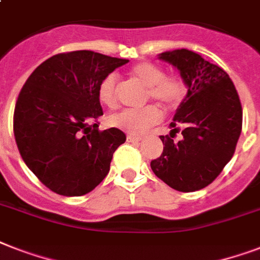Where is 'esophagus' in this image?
I'll list each match as a JSON object with an SVG mask.
<instances>
[{
    "mask_svg": "<svg viewBox=\"0 0 260 260\" xmlns=\"http://www.w3.org/2000/svg\"><path fill=\"white\" fill-rule=\"evenodd\" d=\"M126 140H128V142H140V140H142V136H136V135H128V136H126Z\"/></svg>",
    "mask_w": 260,
    "mask_h": 260,
    "instance_id": "obj_1",
    "label": "esophagus"
}]
</instances>
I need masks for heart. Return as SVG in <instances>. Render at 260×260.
<instances>
[{"instance_id": "1", "label": "heart", "mask_w": 260, "mask_h": 260, "mask_svg": "<svg viewBox=\"0 0 260 260\" xmlns=\"http://www.w3.org/2000/svg\"><path fill=\"white\" fill-rule=\"evenodd\" d=\"M132 78L148 87V95L165 106L175 105L183 95V83L178 77L165 75V71L155 63L143 62L131 69ZM98 98L102 105L113 108L117 100V77L108 74L98 86ZM160 120V112L156 106L148 105L142 109H122L110 114L108 124L113 128L139 135Z\"/></svg>"}]
</instances>
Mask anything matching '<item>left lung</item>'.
I'll use <instances>...</instances> for the list:
<instances>
[{
	"label": "left lung",
	"instance_id": "obj_1",
	"mask_svg": "<svg viewBox=\"0 0 260 260\" xmlns=\"http://www.w3.org/2000/svg\"><path fill=\"white\" fill-rule=\"evenodd\" d=\"M158 58L178 69L187 93L170 124V136H160L163 152L151 169L178 191L204 189L234 156L243 122L239 94L221 67L193 51H166ZM177 125L184 126L182 139L174 142Z\"/></svg>",
	"mask_w": 260,
	"mask_h": 260
}]
</instances>
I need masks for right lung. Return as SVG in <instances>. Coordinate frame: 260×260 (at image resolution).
Instances as JSON below:
<instances>
[{"mask_svg":"<svg viewBox=\"0 0 260 260\" xmlns=\"http://www.w3.org/2000/svg\"><path fill=\"white\" fill-rule=\"evenodd\" d=\"M128 62L86 50L58 54L22 86L14 108L16 143L28 169L55 193L83 196L109 173L125 134L89 124L102 116L100 82Z\"/></svg>","mask_w":260,"mask_h":260,"instance_id":"1","label":"right lung"}]
</instances>
